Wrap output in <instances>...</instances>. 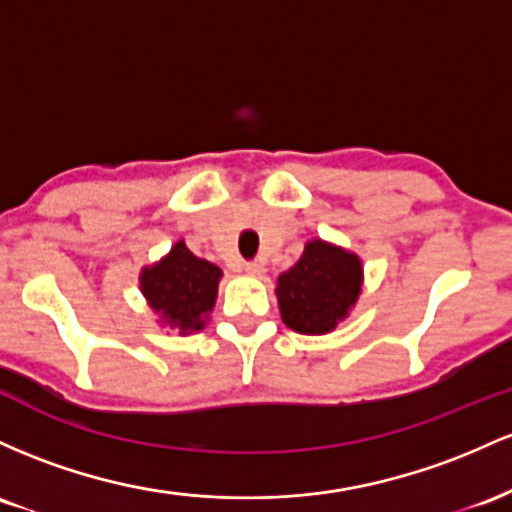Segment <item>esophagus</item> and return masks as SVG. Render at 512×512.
Masks as SVG:
<instances>
[{
  "instance_id": "esophagus-1",
  "label": "esophagus",
  "mask_w": 512,
  "mask_h": 512,
  "mask_svg": "<svg viewBox=\"0 0 512 512\" xmlns=\"http://www.w3.org/2000/svg\"><path fill=\"white\" fill-rule=\"evenodd\" d=\"M244 273H246V275H254V278H258V275H263V263H258V261L246 263Z\"/></svg>"
}]
</instances>
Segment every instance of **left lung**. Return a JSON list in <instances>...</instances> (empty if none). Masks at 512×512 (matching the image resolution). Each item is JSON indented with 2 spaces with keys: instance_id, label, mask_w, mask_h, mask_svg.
<instances>
[{
  "instance_id": "obj_1",
  "label": "left lung",
  "mask_w": 512,
  "mask_h": 512,
  "mask_svg": "<svg viewBox=\"0 0 512 512\" xmlns=\"http://www.w3.org/2000/svg\"><path fill=\"white\" fill-rule=\"evenodd\" d=\"M358 254L324 239H309L300 261L278 275L280 319L304 336H324L348 319L363 292Z\"/></svg>"
}]
</instances>
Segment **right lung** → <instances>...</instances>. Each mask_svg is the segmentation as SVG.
<instances>
[{"mask_svg":"<svg viewBox=\"0 0 512 512\" xmlns=\"http://www.w3.org/2000/svg\"><path fill=\"white\" fill-rule=\"evenodd\" d=\"M222 268L198 258L179 239L159 261L140 271V292L162 329L191 336L205 329L217 302Z\"/></svg>","mask_w":512,"mask_h":512,"instance_id":"obj_1","label":"right lung"}]
</instances>
